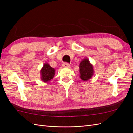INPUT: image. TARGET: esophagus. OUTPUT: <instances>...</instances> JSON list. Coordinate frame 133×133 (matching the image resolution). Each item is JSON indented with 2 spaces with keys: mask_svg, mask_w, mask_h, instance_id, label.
Returning a JSON list of instances; mask_svg holds the SVG:
<instances>
[{
  "mask_svg": "<svg viewBox=\"0 0 133 133\" xmlns=\"http://www.w3.org/2000/svg\"><path fill=\"white\" fill-rule=\"evenodd\" d=\"M63 66L64 68H69L70 67V64L67 63H64L63 64Z\"/></svg>",
  "mask_w": 133,
  "mask_h": 133,
  "instance_id": "34e87169",
  "label": "esophagus"
}]
</instances>
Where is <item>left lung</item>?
Here are the masks:
<instances>
[{"mask_svg":"<svg viewBox=\"0 0 133 133\" xmlns=\"http://www.w3.org/2000/svg\"><path fill=\"white\" fill-rule=\"evenodd\" d=\"M80 77L83 81L91 79L94 74V66L90 63L89 59L85 58L82 59L79 64Z\"/></svg>","mask_w":133,"mask_h":133,"instance_id":"left-lung-1","label":"left lung"}]
</instances>
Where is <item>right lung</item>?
Here are the masks:
<instances>
[{
  "label": "right lung",
  "mask_w": 133,
  "mask_h": 133,
  "mask_svg": "<svg viewBox=\"0 0 133 133\" xmlns=\"http://www.w3.org/2000/svg\"><path fill=\"white\" fill-rule=\"evenodd\" d=\"M55 69L51 67L48 63H44L43 67L40 70L41 79L44 82L48 83L53 78L55 75Z\"/></svg>",
  "instance_id": "obj_1"
}]
</instances>
